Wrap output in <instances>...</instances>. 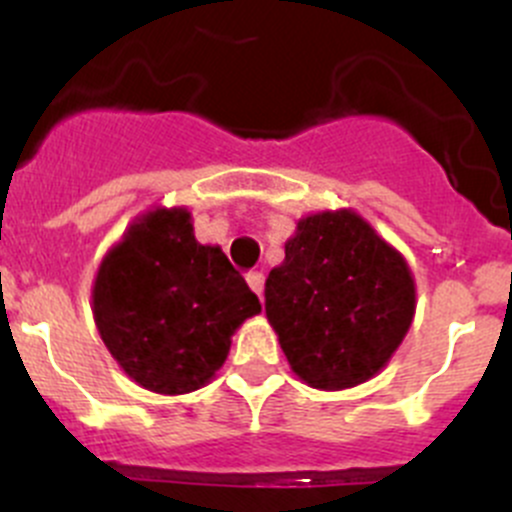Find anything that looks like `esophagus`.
<instances>
[{"label":"esophagus","instance_id":"1","mask_svg":"<svg viewBox=\"0 0 512 512\" xmlns=\"http://www.w3.org/2000/svg\"><path fill=\"white\" fill-rule=\"evenodd\" d=\"M247 285H250L252 292L260 297V302L265 299V275H262V272H250V275H247Z\"/></svg>","mask_w":512,"mask_h":512}]
</instances>
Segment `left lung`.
Here are the masks:
<instances>
[{
	"label": "left lung",
	"mask_w": 512,
	"mask_h": 512,
	"mask_svg": "<svg viewBox=\"0 0 512 512\" xmlns=\"http://www.w3.org/2000/svg\"><path fill=\"white\" fill-rule=\"evenodd\" d=\"M265 314L299 381L352 389L389 364L411 329L414 272L356 210H319L297 220L272 267Z\"/></svg>",
	"instance_id": "1"
}]
</instances>
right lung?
Returning a JSON list of instances; mask_svg holds the SVG:
<instances>
[{
    "mask_svg": "<svg viewBox=\"0 0 512 512\" xmlns=\"http://www.w3.org/2000/svg\"><path fill=\"white\" fill-rule=\"evenodd\" d=\"M91 312L128 379L175 396L215 379L232 334L262 307L225 252L195 240L185 205H156L103 255Z\"/></svg>",
    "mask_w": 512,
    "mask_h": 512,
    "instance_id": "1",
    "label": "right lung"
}]
</instances>
